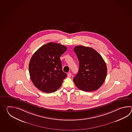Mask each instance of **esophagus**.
Segmentation results:
<instances>
[{
	"instance_id": "34e87169",
	"label": "esophagus",
	"mask_w": 132,
	"mask_h": 132,
	"mask_svg": "<svg viewBox=\"0 0 132 132\" xmlns=\"http://www.w3.org/2000/svg\"><path fill=\"white\" fill-rule=\"evenodd\" d=\"M67 76L68 77H70L71 76V73H69L67 74Z\"/></svg>"
}]
</instances>
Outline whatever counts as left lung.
<instances>
[{
    "label": "left lung",
    "instance_id": "1",
    "mask_svg": "<svg viewBox=\"0 0 132 132\" xmlns=\"http://www.w3.org/2000/svg\"><path fill=\"white\" fill-rule=\"evenodd\" d=\"M73 50L79 62L78 72L73 79L76 87L84 92L98 90L107 76L104 59L93 48L77 46Z\"/></svg>",
    "mask_w": 132,
    "mask_h": 132
}]
</instances>
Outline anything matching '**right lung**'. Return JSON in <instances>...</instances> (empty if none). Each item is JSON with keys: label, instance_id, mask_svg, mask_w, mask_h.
I'll return each mask as SVG.
<instances>
[{"label": "right lung", "instance_id": "right-lung-1", "mask_svg": "<svg viewBox=\"0 0 132 132\" xmlns=\"http://www.w3.org/2000/svg\"><path fill=\"white\" fill-rule=\"evenodd\" d=\"M64 45L49 42L34 53L29 65L31 81L44 93H53L61 86L67 75L62 69L60 57L67 51Z\"/></svg>", "mask_w": 132, "mask_h": 132}]
</instances>
